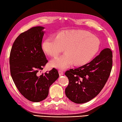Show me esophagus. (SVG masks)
Segmentation results:
<instances>
[{
  "label": "esophagus",
  "instance_id": "1",
  "mask_svg": "<svg viewBox=\"0 0 122 122\" xmlns=\"http://www.w3.org/2000/svg\"><path fill=\"white\" fill-rule=\"evenodd\" d=\"M58 72H59V74L60 76L63 75L64 72H63V71H62V70H59Z\"/></svg>",
  "mask_w": 122,
  "mask_h": 122
}]
</instances>
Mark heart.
I'll use <instances>...</instances> for the list:
<instances>
[{
    "label": "heart",
    "instance_id": "1",
    "mask_svg": "<svg viewBox=\"0 0 122 122\" xmlns=\"http://www.w3.org/2000/svg\"><path fill=\"white\" fill-rule=\"evenodd\" d=\"M100 41L96 36L80 31H65L56 37H48L42 44L44 52L51 57L56 56L65 48L66 53L52 60V66L65 69L74 64L84 65L99 51Z\"/></svg>",
    "mask_w": 122,
    "mask_h": 122
}]
</instances>
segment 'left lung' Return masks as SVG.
<instances>
[{
  "label": "left lung",
  "mask_w": 122,
  "mask_h": 122,
  "mask_svg": "<svg viewBox=\"0 0 122 122\" xmlns=\"http://www.w3.org/2000/svg\"><path fill=\"white\" fill-rule=\"evenodd\" d=\"M112 53L106 48L91 62L65 74L69 83L65 89L69 99L76 103H84L99 94L107 81L112 69Z\"/></svg>",
  "instance_id": "left-lung-1"
}]
</instances>
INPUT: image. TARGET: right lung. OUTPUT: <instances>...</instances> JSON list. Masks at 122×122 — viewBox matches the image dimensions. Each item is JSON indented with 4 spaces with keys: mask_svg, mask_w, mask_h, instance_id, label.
I'll use <instances>...</instances> for the list:
<instances>
[{
    "mask_svg": "<svg viewBox=\"0 0 122 122\" xmlns=\"http://www.w3.org/2000/svg\"><path fill=\"white\" fill-rule=\"evenodd\" d=\"M44 29L34 27L20 34L10 56V74L16 88L25 98L34 102L46 99L49 87L59 77L55 68L40 74L48 61L42 48Z\"/></svg>",
    "mask_w": 122,
    "mask_h": 122,
    "instance_id": "1",
    "label": "right lung"
}]
</instances>
